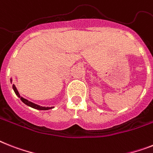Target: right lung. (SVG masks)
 <instances>
[{"mask_svg":"<svg viewBox=\"0 0 153 153\" xmlns=\"http://www.w3.org/2000/svg\"><path fill=\"white\" fill-rule=\"evenodd\" d=\"M12 88H13V89H14L15 93H16V94L17 95V96L19 97L20 98V100L23 101L24 104H26L27 105H28V106L31 107V108H35V109H38V110H48V109H51L52 108H48V107H47V108H45V107H42V106H39V105H35V104H33V103L30 102V101H29V100H26V99H24L23 97H20V95H19V94L18 90H17V89H16V87L14 85H12Z\"/></svg>","mask_w":153,"mask_h":153,"instance_id":"1","label":"right lung"}]
</instances>
